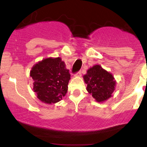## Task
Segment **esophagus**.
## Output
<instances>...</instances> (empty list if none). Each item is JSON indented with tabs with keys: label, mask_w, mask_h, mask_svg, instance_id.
Returning <instances> with one entry per match:
<instances>
[{
	"label": "esophagus",
	"mask_w": 147,
	"mask_h": 147,
	"mask_svg": "<svg viewBox=\"0 0 147 147\" xmlns=\"http://www.w3.org/2000/svg\"><path fill=\"white\" fill-rule=\"evenodd\" d=\"M81 75H82V73H81V71H78V72H77L75 74V76H76V77H80Z\"/></svg>",
	"instance_id": "1"
}]
</instances>
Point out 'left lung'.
Here are the masks:
<instances>
[{"instance_id": "left-lung-1", "label": "left lung", "mask_w": 147, "mask_h": 147, "mask_svg": "<svg viewBox=\"0 0 147 147\" xmlns=\"http://www.w3.org/2000/svg\"><path fill=\"white\" fill-rule=\"evenodd\" d=\"M87 84V90L97 102H103L112 97L116 82L112 75L102 69L100 65H94L84 75Z\"/></svg>"}]
</instances>
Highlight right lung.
I'll return each mask as SVG.
<instances>
[{
	"instance_id": "1",
	"label": "right lung",
	"mask_w": 147,
	"mask_h": 147,
	"mask_svg": "<svg viewBox=\"0 0 147 147\" xmlns=\"http://www.w3.org/2000/svg\"><path fill=\"white\" fill-rule=\"evenodd\" d=\"M30 77L38 98L45 103L52 104L60 101L66 94L70 74L61 58L50 57L34 65Z\"/></svg>"
}]
</instances>
